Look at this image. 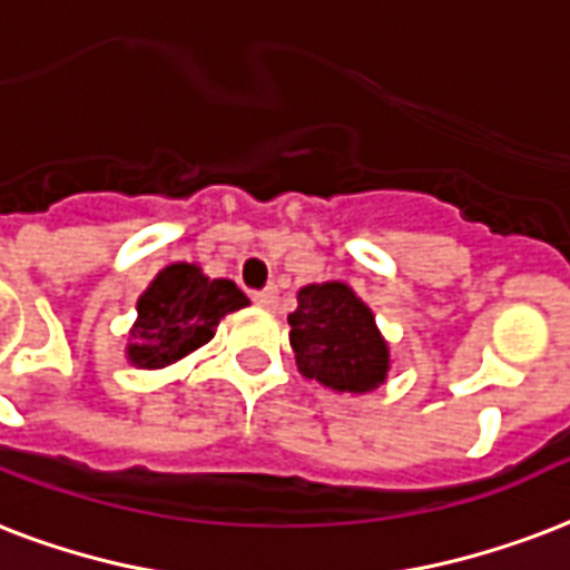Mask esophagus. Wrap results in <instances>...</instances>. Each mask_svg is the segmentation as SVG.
I'll list each match as a JSON object with an SVG mask.
<instances>
[{"label":"esophagus","instance_id":"1","mask_svg":"<svg viewBox=\"0 0 570 570\" xmlns=\"http://www.w3.org/2000/svg\"><path fill=\"white\" fill-rule=\"evenodd\" d=\"M277 298H281V295H277L275 286H266V289L254 293V302L259 304V307H268V311H272V307H277Z\"/></svg>","mask_w":570,"mask_h":570}]
</instances>
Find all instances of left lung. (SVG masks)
<instances>
[{"mask_svg":"<svg viewBox=\"0 0 570 570\" xmlns=\"http://www.w3.org/2000/svg\"><path fill=\"white\" fill-rule=\"evenodd\" d=\"M289 320V343L298 371L337 391H371L385 380L389 346L371 307L346 284H311L298 289Z\"/></svg>","mask_w":570,"mask_h":570,"instance_id":"obj_1","label":"left lung"}]
</instances>
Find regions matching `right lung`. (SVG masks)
I'll return each mask as SVG.
<instances>
[{"label":"right lung","instance_id":"obj_1","mask_svg":"<svg viewBox=\"0 0 570 570\" xmlns=\"http://www.w3.org/2000/svg\"><path fill=\"white\" fill-rule=\"evenodd\" d=\"M247 295L227 277L208 281L197 266L173 263L137 302L128 358L137 367H167L212 341L220 316L245 307Z\"/></svg>","mask_w":570,"mask_h":570}]
</instances>
